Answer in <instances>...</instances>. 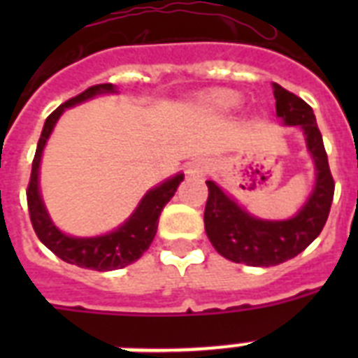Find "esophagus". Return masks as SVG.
I'll return each mask as SVG.
<instances>
[{"label": "esophagus", "instance_id": "obj_1", "mask_svg": "<svg viewBox=\"0 0 358 358\" xmlns=\"http://www.w3.org/2000/svg\"><path fill=\"white\" fill-rule=\"evenodd\" d=\"M185 173L187 176H202V174L206 173V162L204 159H193V162L187 163V167H185Z\"/></svg>", "mask_w": 358, "mask_h": 358}]
</instances>
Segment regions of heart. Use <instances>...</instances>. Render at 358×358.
<instances>
[{
    "label": "heart",
    "mask_w": 358,
    "mask_h": 358,
    "mask_svg": "<svg viewBox=\"0 0 358 358\" xmlns=\"http://www.w3.org/2000/svg\"><path fill=\"white\" fill-rule=\"evenodd\" d=\"M239 102H241V98L234 91H217L208 96V106L213 111H221V113H227V111L236 109L239 106Z\"/></svg>",
    "instance_id": "obj_1"
}]
</instances>
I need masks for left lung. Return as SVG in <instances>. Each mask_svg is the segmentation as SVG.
Returning a JSON list of instances; mask_svg holds the SVG:
<instances>
[{"mask_svg":"<svg viewBox=\"0 0 358 358\" xmlns=\"http://www.w3.org/2000/svg\"><path fill=\"white\" fill-rule=\"evenodd\" d=\"M277 117L286 126H301L306 148L316 167V185L305 206L286 221H266L250 215L213 180H208L204 229L219 255L236 264L278 266L294 258L320 236L327 223L334 196V180L314 111L294 92L273 83Z\"/></svg>","mask_w":358,"mask_h":358,"instance_id":"8db88e82","label":"left lung"}]
</instances>
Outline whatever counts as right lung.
Here are the masks:
<instances>
[{
    "instance_id": "add662e5",
    "label": "right lung",
    "mask_w": 358,
    "mask_h": 358,
    "mask_svg": "<svg viewBox=\"0 0 358 358\" xmlns=\"http://www.w3.org/2000/svg\"><path fill=\"white\" fill-rule=\"evenodd\" d=\"M106 92L117 91H115V87L111 83L89 87L81 94L61 103L48 117L46 122H44V128H42L38 145H36L35 159H33V167H31L29 185H27V206H29L31 224H33L38 239L52 250L53 255L59 256L66 264L85 267V269H94V271L120 269V267H126L129 264H134L135 260H139L143 252L150 247L154 236H156L157 221H159L163 206L173 199V195L178 189L180 182L184 180V174L180 173L148 191L143 196V201L139 202V206L135 208L131 217L122 227H119V229L106 236L74 238V236L63 234L53 224V221L48 215L46 208H44V202H42L41 189H38V167H41L42 150H44L48 137L53 131L55 122L63 115L64 109L72 108L76 103L85 102V100L94 98L96 94H106Z\"/></svg>"
}]
</instances>
